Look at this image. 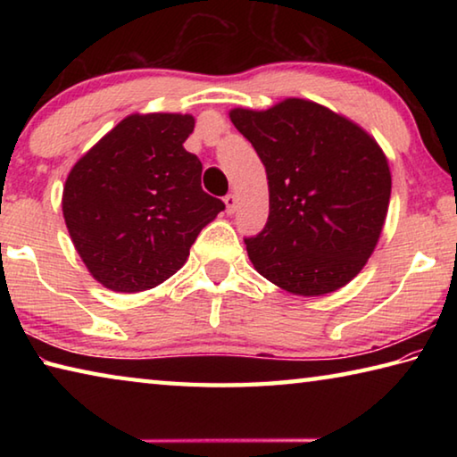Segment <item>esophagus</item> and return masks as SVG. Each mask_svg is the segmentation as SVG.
Listing matches in <instances>:
<instances>
[{"mask_svg":"<svg viewBox=\"0 0 457 457\" xmlns=\"http://www.w3.org/2000/svg\"><path fill=\"white\" fill-rule=\"evenodd\" d=\"M226 212L231 215V213H236V210H237V204H239V199H237V195L236 193H229V195H226Z\"/></svg>","mask_w":457,"mask_h":457,"instance_id":"1","label":"esophagus"}]
</instances>
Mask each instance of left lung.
<instances>
[{"instance_id":"8db88e82","label":"left lung","mask_w":457,"mask_h":457,"mask_svg":"<svg viewBox=\"0 0 457 457\" xmlns=\"http://www.w3.org/2000/svg\"><path fill=\"white\" fill-rule=\"evenodd\" d=\"M229 119L266 167V228L245 239L253 268L296 296L349 284L375 252L391 197L389 161L351 119L306 98Z\"/></svg>"}]
</instances>
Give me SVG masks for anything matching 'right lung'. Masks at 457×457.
I'll return each mask as SVG.
<instances>
[{
    "label": "right lung",
    "mask_w": 457,
    "mask_h": 457,
    "mask_svg": "<svg viewBox=\"0 0 457 457\" xmlns=\"http://www.w3.org/2000/svg\"><path fill=\"white\" fill-rule=\"evenodd\" d=\"M193 127V114L133 112L68 173V234L104 288L143 292L163 284L223 210L201 189V161L183 146Z\"/></svg>",
    "instance_id": "add662e5"
}]
</instances>
